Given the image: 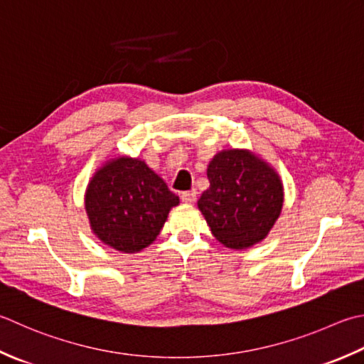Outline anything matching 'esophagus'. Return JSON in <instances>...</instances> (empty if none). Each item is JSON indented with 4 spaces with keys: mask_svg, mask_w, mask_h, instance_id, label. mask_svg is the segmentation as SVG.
<instances>
[{
    "mask_svg": "<svg viewBox=\"0 0 364 364\" xmlns=\"http://www.w3.org/2000/svg\"><path fill=\"white\" fill-rule=\"evenodd\" d=\"M181 200L184 203H194L197 200V191L192 189V191L181 192Z\"/></svg>",
    "mask_w": 364,
    "mask_h": 364,
    "instance_id": "1",
    "label": "esophagus"
}]
</instances>
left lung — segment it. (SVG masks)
I'll list each match as a JSON object with an SVG mask.
<instances>
[{"mask_svg": "<svg viewBox=\"0 0 364 364\" xmlns=\"http://www.w3.org/2000/svg\"><path fill=\"white\" fill-rule=\"evenodd\" d=\"M210 188L198 210L224 246L246 249L272 230L284 203L279 175L247 149H224L206 170Z\"/></svg>", "mask_w": 364, "mask_h": 364, "instance_id": "8db88e82", "label": "left lung"}]
</instances>
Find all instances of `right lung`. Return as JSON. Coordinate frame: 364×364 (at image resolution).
<instances>
[{"label":"right lung","mask_w":364,"mask_h":364,"mask_svg":"<svg viewBox=\"0 0 364 364\" xmlns=\"http://www.w3.org/2000/svg\"><path fill=\"white\" fill-rule=\"evenodd\" d=\"M178 203V196L145 161L127 156L105 162L91 178L85 194L92 233L124 254L151 245L168 211Z\"/></svg>","instance_id":"add662e5"}]
</instances>
